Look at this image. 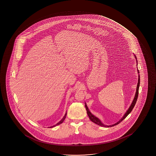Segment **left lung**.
Masks as SVG:
<instances>
[{
  "label": "left lung",
  "instance_id": "left-lung-1",
  "mask_svg": "<svg viewBox=\"0 0 156 156\" xmlns=\"http://www.w3.org/2000/svg\"><path fill=\"white\" fill-rule=\"evenodd\" d=\"M135 58H136V62L137 63V59H136V56H135ZM137 71H138V73H140V72L138 71V68H137ZM140 84V74H138V83H137V88H136V94H135L134 98V99L133 100L132 102L130 107H129V109L127 110V111L126 112V113L124 114V115L122 117V118L120 119V121H119L118 122H116V123L114 124L113 125H111V126H106V125H104V124L102 123V122H101V121H100L98 118H97L96 116H94L93 115L91 114V112H90V110L88 109V108L87 107V105H85V107H86L87 113L88 116H89V118H90V120H91V121L94 122V123H95V124H96L97 125L101 126H104V127H112V126H114L118 125V124L120 123V122H121L122 121H123L124 119L126 118V117L129 113H131V111H132L135 105V104H136V101H137V98H138V90H139Z\"/></svg>",
  "mask_w": 156,
  "mask_h": 156
}]
</instances>
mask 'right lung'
<instances>
[{
	"label": "right lung",
	"instance_id": "1",
	"mask_svg": "<svg viewBox=\"0 0 156 156\" xmlns=\"http://www.w3.org/2000/svg\"><path fill=\"white\" fill-rule=\"evenodd\" d=\"M66 113H67V112H66V114H65V116H63V118L62 119V120L60 121H59L58 123L56 124V125H55V126H50V128L51 127H55V126H58V125H59V124H60L62 123L63 121H64V120H65V119H66Z\"/></svg>",
	"mask_w": 156,
	"mask_h": 156
}]
</instances>
